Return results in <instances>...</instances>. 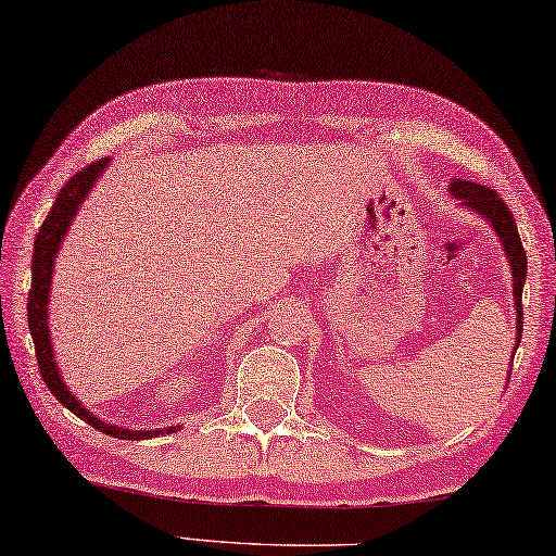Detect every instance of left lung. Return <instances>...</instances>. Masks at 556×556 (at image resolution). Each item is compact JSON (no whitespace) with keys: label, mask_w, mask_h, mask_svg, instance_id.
Wrapping results in <instances>:
<instances>
[{"label":"left lung","mask_w":556,"mask_h":556,"mask_svg":"<svg viewBox=\"0 0 556 556\" xmlns=\"http://www.w3.org/2000/svg\"><path fill=\"white\" fill-rule=\"evenodd\" d=\"M448 193H452L456 200H460V207H466L468 212H476L482 219H485L492 231L497 233V241L504 248V255L509 260L511 267V279H514V308H516V344H514V353L521 344L523 337V305H521V296H523V285H526V275H528V260H526V251L521 243V236H518L514 215L506 207L504 200L492 191L488 186H480L473 181L466 179H454L448 184ZM514 363V358H511ZM509 377H511V368H509Z\"/></svg>","instance_id":"obj_1"}]
</instances>
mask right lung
<instances>
[{"label": "right lung", "instance_id": "obj_1", "mask_svg": "<svg viewBox=\"0 0 556 556\" xmlns=\"http://www.w3.org/2000/svg\"><path fill=\"white\" fill-rule=\"evenodd\" d=\"M110 162H112L110 157H102L98 162H92L90 167L80 169L78 174L71 176L66 186L59 191L52 210L47 212L38 236H35L33 265H30L33 281H30V291H28V327H30L35 353H38L40 375H42L45 384L50 387V392L56 396L59 404L66 406L71 413H74V416L86 420L88 425H92V428L104 432V434H110V437H119V440H150V437L172 434L176 430H181V425H172V428H155V430H128V428H119V425L98 418L96 413L83 406V401H78L74 392H68L62 370H59V365L54 361L50 325H47V320H50V291H52L56 253L64 243L66 231L71 229V222L76 219L80 205L86 203L90 188L96 186V181L104 172H108Z\"/></svg>", "mask_w": 556, "mask_h": 556}]
</instances>
